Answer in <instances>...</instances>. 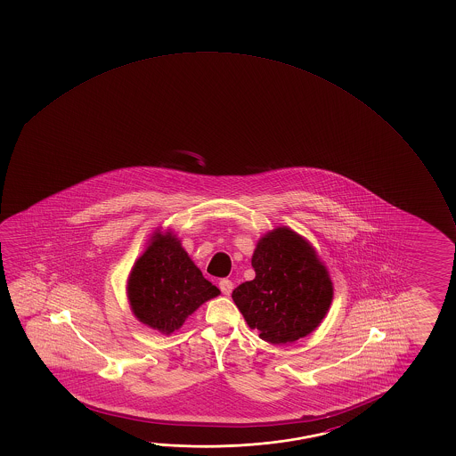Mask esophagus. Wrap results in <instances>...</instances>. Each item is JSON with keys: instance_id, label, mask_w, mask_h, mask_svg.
<instances>
[{"instance_id": "34e87169", "label": "esophagus", "mask_w": 456, "mask_h": 456, "mask_svg": "<svg viewBox=\"0 0 456 456\" xmlns=\"http://www.w3.org/2000/svg\"><path fill=\"white\" fill-rule=\"evenodd\" d=\"M219 289H221V292L225 294V296H229V294L232 292V289H233V284H232V281L229 280V278H223V280L219 281Z\"/></svg>"}]
</instances>
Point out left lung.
I'll return each mask as SVG.
<instances>
[{
	"label": "left lung",
	"instance_id": "1",
	"mask_svg": "<svg viewBox=\"0 0 456 456\" xmlns=\"http://www.w3.org/2000/svg\"><path fill=\"white\" fill-rule=\"evenodd\" d=\"M256 278L232 292L248 326L270 344H292L320 326L334 296L328 269L299 233L278 227L257 241Z\"/></svg>",
	"mask_w": 456,
	"mask_h": 456
}]
</instances>
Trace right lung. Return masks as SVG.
Here are the masks:
<instances>
[{
  "label": "right lung",
  "instance_id": "1",
  "mask_svg": "<svg viewBox=\"0 0 456 456\" xmlns=\"http://www.w3.org/2000/svg\"><path fill=\"white\" fill-rule=\"evenodd\" d=\"M219 289L205 280L172 232H156L134 262L127 296L134 316L162 334H172Z\"/></svg>",
  "mask_w": 456,
  "mask_h": 456
}]
</instances>
